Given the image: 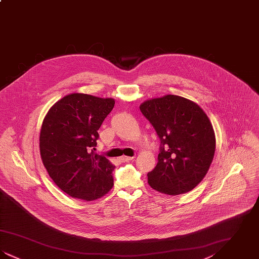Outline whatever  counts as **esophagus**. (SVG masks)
<instances>
[{"label":"esophagus","instance_id":"esophagus-1","mask_svg":"<svg viewBox=\"0 0 259 259\" xmlns=\"http://www.w3.org/2000/svg\"><path fill=\"white\" fill-rule=\"evenodd\" d=\"M134 157H131V156H121L119 158V160L123 161V162H127V161L133 160Z\"/></svg>","mask_w":259,"mask_h":259}]
</instances>
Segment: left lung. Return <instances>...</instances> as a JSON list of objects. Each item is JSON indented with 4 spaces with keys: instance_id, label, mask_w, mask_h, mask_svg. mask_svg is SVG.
<instances>
[{
    "instance_id": "1",
    "label": "left lung",
    "mask_w": 259,
    "mask_h": 259,
    "mask_svg": "<svg viewBox=\"0 0 259 259\" xmlns=\"http://www.w3.org/2000/svg\"><path fill=\"white\" fill-rule=\"evenodd\" d=\"M140 110L161 143L157 165L148 172V185L168 195L192 190L214 155L215 136L209 117L197 104L177 95L149 99Z\"/></svg>"
}]
</instances>
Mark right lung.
<instances>
[{"instance_id": "right-lung-1", "label": "right lung", "mask_w": 259, "mask_h": 259, "mask_svg": "<svg viewBox=\"0 0 259 259\" xmlns=\"http://www.w3.org/2000/svg\"><path fill=\"white\" fill-rule=\"evenodd\" d=\"M114 106L112 98L69 94L47 113L39 134V151L50 178L73 198L93 201L113 185L114 166L93 152L99 128Z\"/></svg>"}]
</instances>
